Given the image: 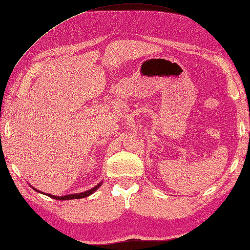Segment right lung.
<instances>
[{
  "instance_id": "add662e5",
  "label": "right lung",
  "mask_w": 250,
  "mask_h": 250,
  "mask_svg": "<svg viewBox=\"0 0 250 250\" xmlns=\"http://www.w3.org/2000/svg\"><path fill=\"white\" fill-rule=\"evenodd\" d=\"M102 183H103V182L99 183V184H97L95 187L92 188V189H90V190H86V191H84V192L71 193V195H66V196H61V197H59V196L50 195V193H43V192H42V191H40V190L35 189V188H33V189L36 190V191H38V192H42V193H43V195H46V196H49L50 198H52V199H57V200H71V199H81V198H85V197H87V196L92 195L93 192H95V191L98 189V188L101 187ZM31 187H32V186H31Z\"/></svg>"
}]
</instances>
